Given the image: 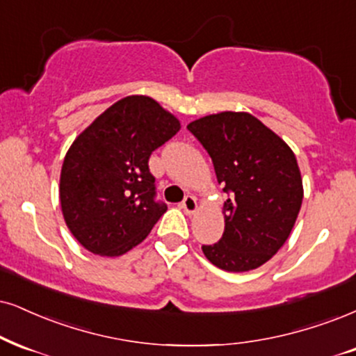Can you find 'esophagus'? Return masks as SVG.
<instances>
[{
    "instance_id": "1",
    "label": "esophagus",
    "mask_w": 356,
    "mask_h": 356,
    "mask_svg": "<svg viewBox=\"0 0 356 356\" xmlns=\"http://www.w3.org/2000/svg\"><path fill=\"white\" fill-rule=\"evenodd\" d=\"M181 208L185 209L186 214H195L196 209H198V203H196L195 196H186V198L183 200Z\"/></svg>"
}]
</instances>
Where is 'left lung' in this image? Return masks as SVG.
Instances as JSON below:
<instances>
[{
	"instance_id": "obj_1",
	"label": "left lung",
	"mask_w": 356,
	"mask_h": 356,
	"mask_svg": "<svg viewBox=\"0 0 356 356\" xmlns=\"http://www.w3.org/2000/svg\"><path fill=\"white\" fill-rule=\"evenodd\" d=\"M188 130L211 156L225 185V232L203 245L206 259L227 272L266 264L291 236L304 186L292 148L248 112H219L191 122Z\"/></svg>"
}]
</instances>
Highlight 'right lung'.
I'll use <instances>...</instances> for the list:
<instances>
[{
	"mask_svg": "<svg viewBox=\"0 0 356 356\" xmlns=\"http://www.w3.org/2000/svg\"><path fill=\"white\" fill-rule=\"evenodd\" d=\"M181 124L147 95L120 99L77 135L65 153L59 200L69 231L104 257L129 252L166 211L156 203L152 152Z\"/></svg>",
	"mask_w": 356,
	"mask_h": 356,
	"instance_id": "obj_1",
	"label": "right lung"
}]
</instances>
